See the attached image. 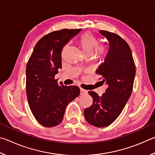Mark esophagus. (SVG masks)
<instances>
[{"instance_id":"esophagus-1","label":"esophagus","mask_w":155,"mask_h":155,"mask_svg":"<svg viewBox=\"0 0 155 155\" xmlns=\"http://www.w3.org/2000/svg\"><path fill=\"white\" fill-rule=\"evenodd\" d=\"M87 91L85 90H83V89H80V94L81 95H84V94H87Z\"/></svg>"}]
</instances>
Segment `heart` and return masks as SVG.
Returning a JSON list of instances; mask_svg holds the SVG:
<instances>
[{
  "label": "heart",
  "instance_id": "b5f03b06",
  "mask_svg": "<svg viewBox=\"0 0 155 155\" xmlns=\"http://www.w3.org/2000/svg\"><path fill=\"white\" fill-rule=\"evenodd\" d=\"M79 44L83 53L86 55L94 54L97 57H103L106 53V49L103 46H97L98 41L95 36L90 32H86L81 35Z\"/></svg>",
  "mask_w": 155,
  "mask_h": 155
}]
</instances>
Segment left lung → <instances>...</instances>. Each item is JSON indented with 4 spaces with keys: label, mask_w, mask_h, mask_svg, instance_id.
<instances>
[{
    "label": "left lung",
    "mask_w": 155,
    "mask_h": 155,
    "mask_svg": "<svg viewBox=\"0 0 155 155\" xmlns=\"http://www.w3.org/2000/svg\"><path fill=\"white\" fill-rule=\"evenodd\" d=\"M109 42V51L104 62L96 73L108 87L102 96L89 91L93 103L84 111L87 122L96 127H105L114 122L121 114L133 91L135 65L128 44L117 34L100 31Z\"/></svg>",
    "instance_id": "obj_1"
}]
</instances>
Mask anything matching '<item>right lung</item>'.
Masks as SVG:
<instances>
[{
  "instance_id": "1",
  "label": "right lung",
  "mask_w": 155,
  "mask_h": 155,
  "mask_svg": "<svg viewBox=\"0 0 155 155\" xmlns=\"http://www.w3.org/2000/svg\"><path fill=\"white\" fill-rule=\"evenodd\" d=\"M81 31L67 29L43 37L35 46L26 68V89L28 105L40 124L52 127L62 122L68 104L79 95L77 86L57 83L54 76L61 68L64 47Z\"/></svg>"
}]
</instances>
